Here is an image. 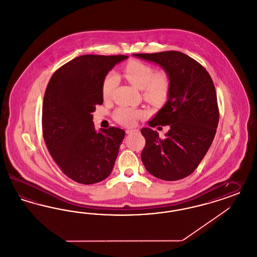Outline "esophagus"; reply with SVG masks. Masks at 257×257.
Segmentation results:
<instances>
[{
    "instance_id": "esophagus-1",
    "label": "esophagus",
    "mask_w": 257,
    "mask_h": 257,
    "mask_svg": "<svg viewBox=\"0 0 257 257\" xmlns=\"http://www.w3.org/2000/svg\"><path fill=\"white\" fill-rule=\"evenodd\" d=\"M138 133V131H136V130H127V131H125L126 134H132V133Z\"/></svg>"
}]
</instances>
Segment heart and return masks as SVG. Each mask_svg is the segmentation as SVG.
I'll list each match as a JSON object with an SVG mask.
<instances>
[{
  "label": "heart",
  "mask_w": 257,
  "mask_h": 257,
  "mask_svg": "<svg viewBox=\"0 0 257 257\" xmlns=\"http://www.w3.org/2000/svg\"><path fill=\"white\" fill-rule=\"evenodd\" d=\"M124 76L134 87L142 90L143 98L152 105H159L166 101L171 89V79L167 72L157 71L151 66L138 61H132L124 67ZM118 79L113 72L106 74L102 86V94L109 99L117 85ZM146 112L141 109L121 106L115 110L114 117L119 124L131 126L142 118Z\"/></svg>",
  "instance_id": "1"
}]
</instances>
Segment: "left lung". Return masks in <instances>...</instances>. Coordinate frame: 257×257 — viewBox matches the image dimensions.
Here are the masks:
<instances>
[{"instance_id": "left-lung-1", "label": "left lung", "mask_w": 257, "mask_h": 257, "mask_svg": "<svg viewBox=\"0 0 257 257\" xmlns=\"http://www.w3.org/2000/svg\"><path fill=\"white\" fill-rule=\"evenodd\" d=\"M161 67L171 79L168 101L149 125H169L161 139L157 132L143 127L146 146L141 159L153 176L176 181L189 176L209 151L218 125L217 97L209 72L178 51L133 54Z\"/></svg>"}]
</instances>
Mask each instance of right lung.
Returning a JSON list of instances; mask_svg holds the SVG:
<instances>
[{
	"label": "right lung",
	"instance_id": "add662e5",
	"mask_svg": "<svg viewBox=\"0 0 257 257\" xmlns=\"http://www.w3.org/2000/svg\"><path fill=\"white\" fill-rule=\"evenodd\" d=\"M125 55H82L49 80L43 102V134L62 171L81 184H95L112 171L124 131H96L92 112L103 104L104 79Z\"/></svg>",
	"mask_w": 257,
	"mask_h": 257
}]
</instances>
